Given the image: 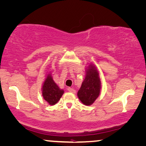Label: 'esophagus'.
<instances>
[{"label":"esophagus","instance_id":"34e87169","mask_svg":"<svg viewBox=\"0 0 146 146\" xmlns=\"http://www.w3.org/2000/svg\"><path fill=\"white\" fill-rule=\"evenodd\" d=\"M68 90L69 92H71V93H76V90H75V89H74L73 88H68Z\"/></svg>","mask_w":146,"mask_h":146}]
</instances>
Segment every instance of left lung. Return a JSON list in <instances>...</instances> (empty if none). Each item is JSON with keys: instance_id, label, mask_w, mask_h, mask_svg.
Returning <instances> with one entry per match:
<instances>
[{"instance_id": "8db88e82", "label": "left lung", "mask_w": 146, "mask_h": 146, "mask_svg": "<svg viewBox=\"0 0 146 146\" xmlns=\"http://www.w3.org/2000/svg\"><path fill=\"white\" fill-rule=\"evenodd\" d=\"M101 83L99 73L96 66L93 64L88 66L86 70V76L82 82L78 96L84 105L90 106L93 104L100 95Z\"/></svg>"}]
</instances>
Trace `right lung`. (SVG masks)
I'll list each match as a JSON object with an SVG mask.
<instances>
[{
    "mask_svg": "<svg viewBox=\"0 0 146 146\" xmlns=\"http://www.w3.org/2000/svg\"><path fill=\"white\" fill-rule=\"evenodd\" d=\"M42 96L50 105H55L61 98L64 91L60 89L55 82L50 74L47 75L43 86H42Z\"/></svg>",
    "mask_w": 146,
    "mask_h": 146,
    "instance_id": "1",
    "label": "right lung"
}]
</instances>
